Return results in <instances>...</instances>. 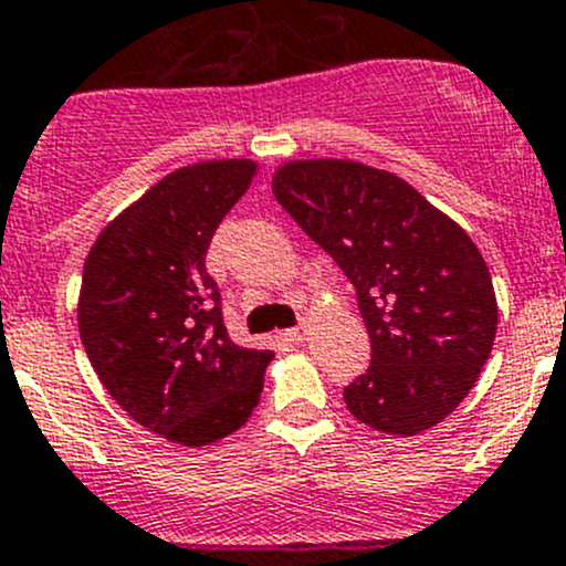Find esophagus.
<instances>
[{
	"label": "esophagus",
	"mask_w": 566,
	"mask_h": 566,
	"mask_svg": "<svg viewBox=\"0 0 566 566\" xmlns=\"http://www.w3.org/2000/svg\"><path fill=\"white\" fill-rule=\"evenodd\" d=\"M284 336H287V342H293V345H301V342H306L310 334H306V325H298V328H290Z\"/></svg>",
	"instance_id": "esophagus-1"
}]
</instances>
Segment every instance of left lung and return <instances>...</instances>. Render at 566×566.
I'll return each mask as SVG.
<instances>
[{
    "label": "left lung",
    "instance_id": "1",
    "mask_svg": "<svg viewBox=\"0 0 566 566\" xmlns=\"http://www.w3.org/2000/svg\"><path fill=\"white\" fill-rule=\"evenodd\" d=\"M273 193L356 284L373 364L347 410L386 436H419L476 384L499 328L493 279L465 230L410 182L350 158H290Z\"/></svg>",
    "mask_w": 566,
    "mask_h": 566
}]
</instances>
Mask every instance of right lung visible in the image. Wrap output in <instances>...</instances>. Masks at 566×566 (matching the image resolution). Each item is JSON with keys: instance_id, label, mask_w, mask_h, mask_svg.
<instances>
[{"instance_id": "right-lung-1", "label": "right lung", "mask_w": 566, "mask_h": 566, "mask_svg": "<svg viewBox=\"0 0 566 566\" xmlns=\"http://www.w3.org/2000/svg\"><path fill=\"white\" fill-rule=\"evenodd\" d=\"M260 164L213 158L147 188L95 238L78 290V334L114 402L145 430L208 447L249 421L273 350L230 339L205 271L210 238Z\"/></svg>"}]
</instances>
